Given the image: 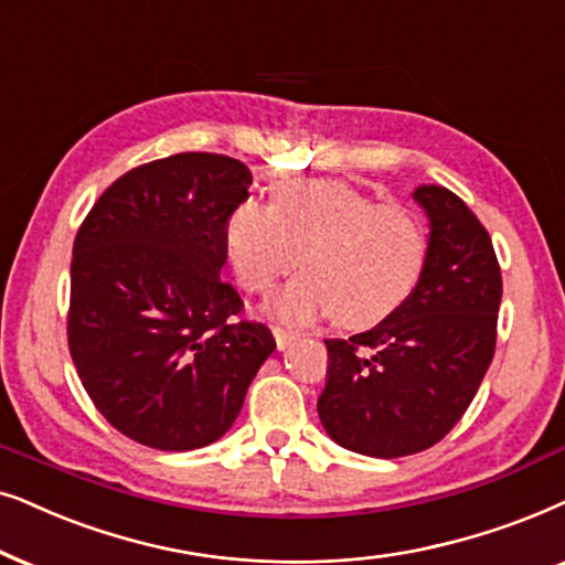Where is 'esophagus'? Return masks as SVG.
<instances>
[{
    "mask_svg": "<svg viewBox=\"0 0 565 565\" xmlns=\"http://www.w3.org/2000/svg\"><path fill=\"white\" fill-rule=\"evenodd\" d=\"M274 338H276L278 351H284L289 343L297 341V333H295V330H289V328H278V326H276V328H274Z\"/></svg>",
    "mask_w": 565,
    "mask_h": 565,
    "instance_id": "34e87169",
    "label": "esophagus"
}]
</instances>
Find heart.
<instances>
[{"instance_id":"obj_1","label":"heart","mask_w":565,"mask_h":565,"mask_svg":"<svg viewBox=\"0 0 565 565\" xmlns=\"http://www.w3.org/2000/svg\"><path fill=\"white\" fill-rule=\"evenodd\" d=\"M224 250L239 287L253 295H268L299 260L305 274L268 305L276 318L330 312L335 326L364 330L408 302L428 237L408 209L380 204L343 180H289L270 206L245 201L230 214Z\"/></svg>"}]
</instances>
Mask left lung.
I'll return each mask as SVG.
<instances>
[{"label":"left lung","instance_id":"1","mask_svg":"<svg viewBox=\"0 0 565 565\" xmlns=\"http://www.w3.org/2000/svg\"><path fill=\"white\" fill-rule=\"evenodd\" d=\"M428 216L426 266L401 310L366 333L330 338L318 413L351 452L405 457L452 431L495 351L501 268L491 235L441 185H418Z\"/></svg>","mask_w":565,"mask_h":565}]
</instances>
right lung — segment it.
Instances as JSON below:
<instances>
[{"label":"right lung","instance_id":"right-lung-1","mask_svg":"<svg viewBox=\"0 0 565 565\" xmlns=\"http://www.w3.org/2000/svg\"><path fill=\"white\" fill-rule=\"evenodd\" d=\"M250 170L183 152L120 175L74 237L66 335L89 401L113 428L164 452L230 431L260 364L266 326L239 320L220 274L224 224Z\"/></svg>","mask_w":565,"mask_h":565}]
</instances>
